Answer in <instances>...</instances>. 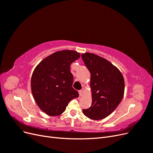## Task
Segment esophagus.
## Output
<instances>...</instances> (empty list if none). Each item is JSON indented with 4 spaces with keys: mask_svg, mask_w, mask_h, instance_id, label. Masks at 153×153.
<instances>
[{
    "mask_svg": "<svg viewBox=\"0 0 153 153\" xmlns=\"http://www.w3.org/2000/svg\"><path fill=\"white\" fill-rule=\"evenodd\" d=\"M83 91L82 90H80V91H78V93H79V95H80V96H82V95H83Z\"/></svg>",
    "mask_w": 153,
    "mask_h": 153,
    "instance_id": "obj_1",
    "label": "esophagus"
}]
</instances>
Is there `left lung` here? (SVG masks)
<instances>
[{"mask_svg": "<svg viewBox=\"0 0 153 153\" xmlns=\"http://www.w3.org/2000/svg\"><path fill=\"white\" fill-rule=\"evenodd\" d=\"M91 73L92 105L83 113L91 119L101 120L112 114L123 100L124 80L121 72L107 60L91 53L82 54Z\"/></svg>", "mask_w": 153, "mask_h": 153, "instance_id": "8db88e82", "label": "left lung"}]
</instances>
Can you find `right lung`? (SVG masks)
I'll use <instances>...</instances> for the list:
<instances>
[{
	"mask_svg": "<svg viewBox=\"0 0 153 153\" xmlns=\"http://www.w3.org/2000/svg\"><path fill=\"white\" fill-rule=\"evenodd\" d=\"M80 56L76 51H58L36 67L31 77V91L37 105L45 114L61 115L69 101L79 96L72 87L70 66Z\"/></svg>",
	"mask_w": 153,
	"mask_h": 153,
	"instance_id": "add662e5",
	"label": "right lung"
}]
</instances>
